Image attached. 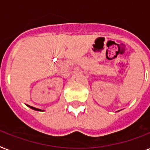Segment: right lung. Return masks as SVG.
Returning a JSON list of instances; mask_svg holds the SVG:
<instances>
[{"label": "right lung", "instance_id": "obj_1", "mask_svg": "<svg viewBox=\"0 0 150 150\" xmlns=\"http://www.w3.org/2000/svg\"><path fill=\"white\" fill-rule=\"evenodd\" d=\"M28 107H30L31 109L34 110H37V111H44V110H40V109H38V108H36V107H31V106H29V105H27Z\"/></svg>", "mask_w": 150, "mask_h": 150}]
</instances>
